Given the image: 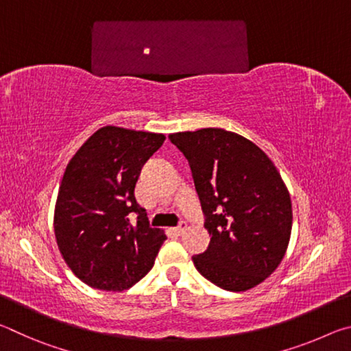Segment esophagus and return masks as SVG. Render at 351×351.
<instances>
[{"instance_id":"esophagus-1","label":"esophagus","mask_w":351,"mask_h":351,"mask_svg":"<svg viewBox=\"0 0 351 351\" xmlns=\"http://www.w3.org/2000/svg\"><path fill=\"white\" fill-rule=\"evenodd\" d=\"M186 229H187V223L186 221H181L180 224L176 226V228H173V232L176 235H182L184 232H186Z\"/></svg>"}]
</instances>
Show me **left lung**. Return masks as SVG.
I'll return each instance as SVG.
<instances>
[{
    "label": "left lung",
    "instance_id": "obj_1",
    "mask_svg": "<svg viewBox=\"0 0 351 351\" xmlns=\"http://www.w3.org/2000/svg\"><path fill=\"white\" fill-rule=\"evenodd\" d=\"M189 161L210 243L195 268L226 291H247L269 277L287 252L293 206L263 150L223 128L169 136Z\"/></svg>",
    "mask_w": 351,
    "mask_h": 351
}]
</instances>
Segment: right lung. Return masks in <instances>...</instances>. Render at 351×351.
<instances>
[{"label":"right lung","mask_w":351,"mask_h":351,"mask_svg":"<svg viewBox=\"0 0 351 351\" xmlns=\"http://www.w3.org/2000/svg\"><path fill=\"white\" fill-rule=\"evenodd\" d=\"M164 141V134L104 127L64 170L54 213L56 240L71 271L88 287L123 291L153 268L167 237L150 228L145 209L136 203L134 186L142 165Z\"/></svg>","instance_id":"1"}]
</instances>
